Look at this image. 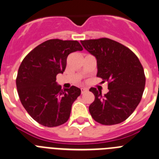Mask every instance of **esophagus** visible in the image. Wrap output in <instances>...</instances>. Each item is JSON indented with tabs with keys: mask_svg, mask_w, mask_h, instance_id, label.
Wrapping results in <instances>:
<instances>
[{
	"mask_svg": "<svg viewBox=\"0 0 159 159\" xmlns=\"http://www.w3.org/2000/svg\"><path fill=\"white\" fill-rule=\"evenodd\" d=\"M81 94H84V93H85V92H88V89H85V88H81Z\"/></svg>",
	"mask_w": 159,
	"mask_h": 159,
	"instance_id": "obj_1",
	"label": "esophagus"
}]
</instances>
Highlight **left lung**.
Wrapping results in <instances>:
<instances>
[{"label":"left lung","instance_id":"1","mask_svg":"<svg viewBox=\"0 0 159 159\" xmlns=\"http://www.w3.org/2000/svg\"><path fill=\"white\" fill-rule=\"evenodd\" d=\"M83 47L96 58L97 77L108 81L104 95L95 88V100L89 112L96 122L113 125L127 120L142 97L145 86L144 69L138 57L127 47L108 38L81 41Z\"/></svg>","mask_w":159,"mask_h":159}]
</instances>
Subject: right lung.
Wrapping results in <instances>:
<instances>
[{"mask_svg": "<svg viewBox=\"0 0 159 159\" xmlns=\"http://www.w3.org/2000/svg\"><path fill=\"white\" fill-rule=\"evenodd\" d=\"M82 50L78 41L50 39L37 46L21 62L16 78L18 96L28 113L41 125L57 127L68 120L81 89L71 86L63 90L56 77L64 73L67 56Z\"/></svg>", "mask_w": 159, "mask_h": 159, "instance_id": "1", "label": "right lung"}]
</instances>
